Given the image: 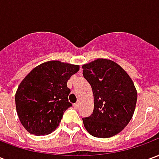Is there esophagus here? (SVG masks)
Instances as JSON below:
<instances>
[{
	"mask_svg": "<svg viewBox=\"0 0 159 159\" xmlns=\"http://www.w3.org/2000/svg\"><path fill=\"white\" fill-rule=\"evenodd\" d=\"M74 107H75V108H76V109H77V108L79 107V103H78V102H76V103L74 104Z\"/></svg>",
	"mask_w": 159,
	"mask_h": 159,
	"instance_id": "1",
	"label": "esophagus"
}]
</instances>
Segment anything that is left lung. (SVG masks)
I'll return each mask as SVG.
<instances>
[{
	"label": "left lung",
	"instance_id": "obj_1",
	"mask_svg": "<svg viewBox=\"0 0 159 159\" xmlns=\"http://www.w3.org/2000/svg\"><path fill=\"white\" fill-rule=\"evenodd\" d=\"M83 76L93 93L94 107L83 118L88 132L94 137L117 134L132 118L137 101L133 81L117 63L99 59L83 66Z\"/></svg>",
	"mask_w": 159,
	"mask_h": 159
}]
</instances>
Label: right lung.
Returning a JSON list of instances; mask_svg holds the SVG:
<instances>
[{"label": "right lung", "instance_id": "1", "mask_svg": "<svg viewBox=\"0 0 159 159\" xmlns=\"http://www.w3.org/2000/svg\"><path fill=\"white\" fill-rule=\"evenodd\" d=\"M79 66L48 61L36 66L24 78L15 94L17 113L29 133L43 135L59 126L72 104L67 82Z\"/></svg>", "mask_w": 159, "mask_h": 159}]
</instances>
